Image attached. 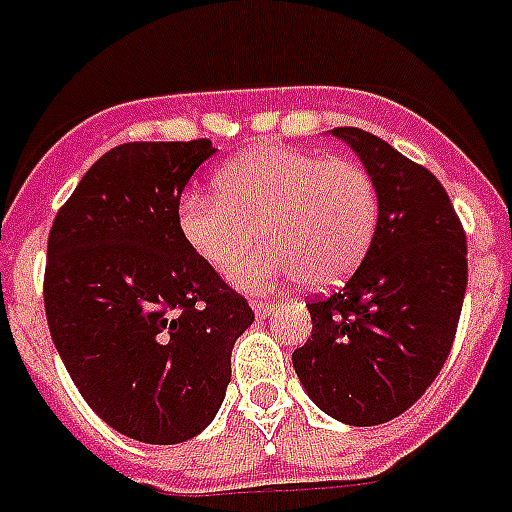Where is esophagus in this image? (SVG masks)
Wrapping results in <instances>:
<instances>
[{"instance_id": "esophagus-1", "label": "esophagus", "mask_w": 512, "mask_h": 512, "mask_svg": "<svg viewBox=\"0 0 512 512\" xmlns=\"http://www.w3.org/2000/svg\"><path fill=\"white\" fill-rule=\"evenodd\" d=\"M252 311H255L257 316H260V319H265V316H271V311H273L271 300H252Z\"/></svg>"}]
</instances>
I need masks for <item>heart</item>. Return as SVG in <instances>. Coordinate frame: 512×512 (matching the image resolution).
<instances>
[{"instance_id":"obj_1","label":"heart","mask_w":512,"mask_h":512,"mask_svg":"<svg viewBox=\"0 0 512 512\" xmlns=\"http://www.w3.org/2000/svg\"><path fill=\"white\" fill-rule=\"evenodd\" d=\"M217 196L185 193L177 231L201 263L225 273L263 231L265 244L231 271L249 292L303 276L332 289L356 271L380 223V193L356 159L289 146L252 148L215 175Z\"/></svg>"}]
</instances>
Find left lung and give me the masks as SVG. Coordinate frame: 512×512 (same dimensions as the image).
Segmentation results:
<instances>
[{
  "label": "left lung",
  "instance_id": "obj_1",
  "mask_svg": "<svg viewBox=\"0 0 512 512\" xmlns=\"http://www.w3.org/2000/svg\"><path fill=\"white\" fill-rule=\"evenodd\" d=\"M332 135L372 172L380 223L345 287L308 303L313 332L292 364L321 412L369 428L404 414L441 372L468 287V247L433 172L372 132Z\"/></svg>",
  "mask_w": 512,
  "mask_h": 512
}]
</instances>
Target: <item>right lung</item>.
<instances>
[{"mask_svg":"<svg viewBox=\"0 0 512 512\" xmlns=\"http://www.w3.org/2000/svg\"><path fill=\"white\" fill-rule=\"evenodd\" d=\"M209 140L111 148L60 207L44 311L100 420L143 444H183L215 420L231 350L255 313L185 247L177 204Z\"/></svg>","mask_w":512,"mask_h":512,"instance_id":"1","label":"right lung"}]
</instances>
